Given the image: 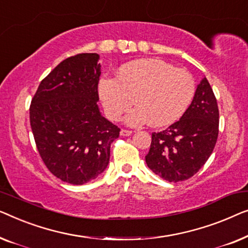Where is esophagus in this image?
Instances as JSON below:
<instances>
[{
  "instance_id": "esophagus-1",
  "label": "esophagus",
  "mask_w": 248,
  "mask_h": 248,
  "mask_svg": "<svg viewBox=\"0 0 248 248\" xmlns=\"http://www.w3.org/2000/svg\"><path fill=\"white\" fill-rule=\"evenodd\" d=\"M132 134V130H129V129H121L120 135L121 136H130Z\"/></svg>"
}]
</instances>
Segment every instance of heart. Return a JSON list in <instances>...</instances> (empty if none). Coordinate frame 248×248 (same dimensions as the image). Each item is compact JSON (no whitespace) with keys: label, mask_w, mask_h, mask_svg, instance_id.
I'll return each mask as SVG.
<instances>
[{"label":"heart","mask_w":248,"mask_h":248,"mask_svg":"<svg viewBox=\"0 0 248 248\" xmlns=\"http://www.w3.org/2000/svg\"><path fill=\"white\" fill-rule=\"evenodd\" d=\"M195 94V81L190 72L176 68L162 59L147 58L127 62L117 71L116 78L100 82V96L112 120L130 109L131 124L147 120L154 127L176 121L186 112Z\"/></svg>","instance_id":"1"}]
</instances>
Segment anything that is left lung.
<instances>
[{"mask_svg":"<svg viewBox=\"0 0 248 248\" xmlns=\"http://www.w3.org/2000/svg\"><path fill=\"white\" fill-rule=\"evenodd\" d=\"M219 109L214 91L203 78L182 118L165 130L153 132L147 166L169 182L192 177L208 158L217 142Z\"/></svg>","mask_w":248,"mask_h":248,"instance_id":"left-lung-1","label":"left lung"}]
</instances>
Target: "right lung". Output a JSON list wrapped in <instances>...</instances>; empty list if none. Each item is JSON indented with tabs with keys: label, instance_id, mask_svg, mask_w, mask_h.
Instances as JSON below:
<instances>
[{
	"label": "right lung",
	"instance_id": "obj_1",
	"mask_svg": "<svg viewBox=\"0 0 248 248\" xmlns=\"http://www.w3.org/2000/svg\"><path fill=\"white\" fill-rule=\"evenodd\" d=\"M97 54L66 58L40 82L30 104V125L50 173L81 186L107 169L120 128L101 116Z\"/></svg>",
	"mask_w": 248,
	"mask_h": 248
}]
</instances>
